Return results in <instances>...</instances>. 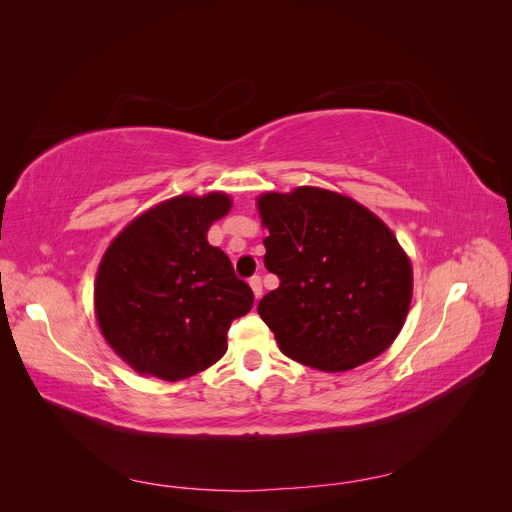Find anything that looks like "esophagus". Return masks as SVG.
Instances as JSON below:
<instances>
[{
    "label": "esophagus",
    "instance_id": "esophagus-1",
    "mask_svg": "<svg viewBox=\"0 0 512 512\" xmlns=\"http://www.w3.org/2000/svg\"><path fill=\"white\" fill-rule=\"evenodd\" d=\"M250 286H252V290H254V297L260 299V297H262V282H260L258 275L250 277Z\"/></svg>",
    "mask_w": 512,
    "mask_h": 512
}]
</instances>
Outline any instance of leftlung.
Listing matches in <instances>:
<instances>
[{
  "label": "left lung",
  "mask_w": 512,
  "mask_h": 512,
  "mask_svg": "<svg viewBox=\"0 0 512 512\" xmlns=\"http://www.w3.org/2000/svg\"><path fill=\"white\" fill-rule=\"evenodd\" d=\"M265 267L280 286L258 314L292 361L348 371L389 348L412 301V267L391 228L356 200L320 188L258 198Z\"/></svg>",
  "instance_id": "8db88e82"
}]
</instances>
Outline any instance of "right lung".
I'll return each mask as SVG.
<instances>
[{
  "label": "right lung",
  "instance_id": "1",
  "mask_svg": "<svg viewBox=\"0 0 512 512\" xmlns=\"http://www.w3.org/2000/svg\"><path fill=\"white\" fill-rule=\"evenodd\" d=\"M222 192L175 196L138 215L102 256L94 301L100 331L143 376L168 382L218 363L230 322L254 292L207 230L230 211Z\"/></svg>",
  "mask_w": 512,
  "mask_h": 512
}]
</instances>
